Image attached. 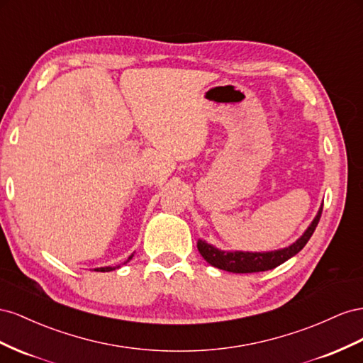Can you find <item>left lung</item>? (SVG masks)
<instances>
[{"label": "left lung", "instance_id": "1", "mask_svg": "<svg viewBox=\"0 0 363 363\" xmlns=\"http://www.w3.org/2000/svg\"><path fill=\"white\" fill-rule=\"evenodd\" d=\"M320 213H323V206L319 208V213L316 214L312 225H310L307 228V231L301 235V239H298L294 245L284 247V250L272 252H226L217 250V247L202 240L198 242V250L206 260V263H210L214 267H219L222 271H228L233 274H252L269 271V269L279 266L303 250L316 230L320 219Z\"/></svg>", "mask_w": 363, "mask_h": 363}]
</instances>
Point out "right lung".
Returning a JSON list of instances; mask_svg holds the SVG:
<instances>
[{
  "mask_svg": "<svg viewBox=\"0 0 363 363\" xmlns=\"http://www.w3.org/2000/svg\"><path fill=\"white\" fill-rule=\"evenodd\" d=\"M132 257H129V260H130ZM94 271H97V272H109V271H112V267H97V269H94Z\"/></svg>",
  "mask_w": 363,
  "mask_h": 363,
  "instance_id": "right-lung-1",
  "label": "right lung"
}]
</instances>
